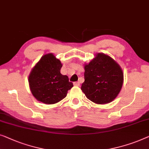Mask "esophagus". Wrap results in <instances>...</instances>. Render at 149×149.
Returning a JSON list of instances; mask_svg holds the SVG:
<instances>
[{"label": "esophagus", "instance_id": "esophagus-1", "mask_svg": "<svg viewBox=\"0 0 149 149\" xmlns=\"http://www.w3.org/2000/svg\"><path fill=\"white\" fill-rule=\"evenodd\" d=\"M73 84H74V86H79L80 85L79 82H74V83H73Z\"/></svg>", "mask_w": 149, "mask_h": 149}]
</instances>
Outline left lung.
Instances as JSON below:
<instances>
[{
	"label": "left lung",
	"instance_id": "1",
	"mask_svg": "<svg viewBox=\"0 0 149 149\" xmlns=\"http://www.w3.org/2000/svg\"><path fill=\"white\" fill-rule=\"evenodd\" d=\"M85 81L81 90L87 99L97 104H105L115 99L122 89L124 74L116 61L99 53L85 65Z\"/></svg>",
	"mask_w": 149,
	"mask_h": 149
}]
</instances>
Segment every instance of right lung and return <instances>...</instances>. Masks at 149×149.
<instances>
[{
  "label": "right lung",
  "mask_w": 149,
  "mask_h": 149,
  "mask_svg": "<svg viewBox=\"0 0 149 149\" xmlns=\"http://www.w3.org/2000/svg\"><path fill=\"white\" fill-rule=\"evenodd\" d=\"M62 66L52 54L41 58L29 76V84L33 95L41 102L54 104L65 97L73 87L66 75L60 73Z\"/></svg>",
  "instance_id": "right-lung-1"
}]
</instances>
